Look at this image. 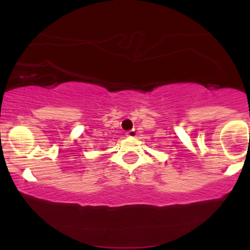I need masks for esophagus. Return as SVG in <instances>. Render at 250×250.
Masks as SVG:
<instances>
[{
	"mask_svg": "<svg viewBox=\"0 0 250 250\" xmlns=\"http://www.w3.org/2000/svg\"><path fill=\"white\" fill-rule=\"evenodd\" d=\"M136 130H135V129H131V130H129L128 133H127V136L128 137H135L136 136Z\"/></svg>",
	"mask_w": 250,
	"mask_h": 250,
	"instance_id": "34e87169",
	"label": "esophagus"
}]
</instances>
